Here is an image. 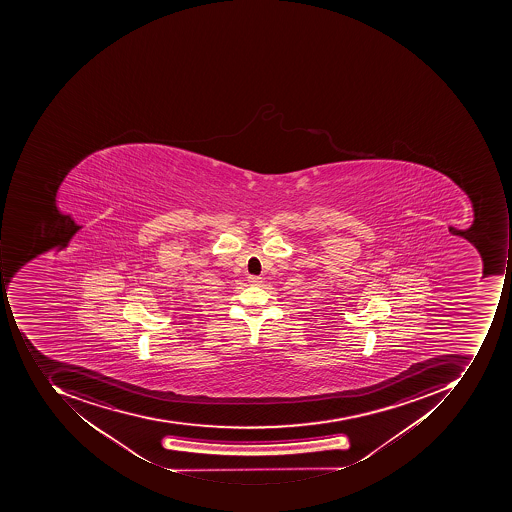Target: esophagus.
I'll use <instances>...</instances> for the list:
<instances>
[{
  "label": "esophagus",
  "instance_id": "1",
  "mask_svg": "<svg viewBox=\"0 0 512 512\" xmlns=\"http://www.w3.org/2000/svg\"><path fill=\"white\" fill-rule=\"evenodd\" d=\"M248 281L254 284V286H258V284H261V277H258V275H249Z\"/></svg>",
  "mask_w": 512,
  "mask_h": 512
}]
</instances>
